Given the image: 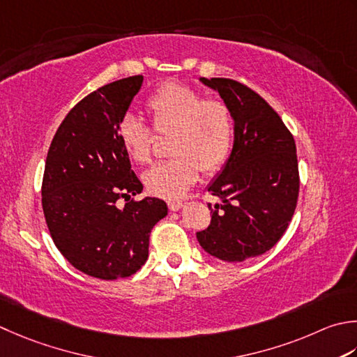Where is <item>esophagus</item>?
<instances>
[{
  "mask_svg": "<svg viewBox=\"0 0 357 357\" xmlns=\"http://www.w3.org/2000/svg\"><path fill=\"white\" fill-rule=\"evenodd\" d=\"M181 207H183V201H179V199H170L169 201V208L172 212H178Z\"/></svg>",
  "mask_w": 357,
  "mask_h": 357,
  "instance_id": "1",
  "label": "esophagus"
}]
</instances>
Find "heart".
<instances>
[{
    "mask_svg": "<svg viewBox=\"0 0 357 357\" xmlns=\"http://www.w3.org/2000/svg\"><path fill=\"white\" fill-rule=\"evenodd\" d=\"M153 130L172 135L169 155L144 173L146 190L160 198H179L197 183L199 169L213 173L226 162L234 139V116L226 102L204 99L199 91L176 82L162 83L145 102ZM125 153L136 164L151 159L153 135L136 116L117 125Z\"/></svg>",
    "mask_w": 357,
    "mask_h": 357,
    "instance_id": "1",
    "label": "heart"
}]
</instances>
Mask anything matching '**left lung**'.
Returning <instances> with one entry per match:
<instances>
[{
	"mask_svg": "<svg viewBox=\"0 0 357 357\" xmlns=\"http://www.w3.org/2000/svg\"><path fill=\"white\" fill-rule=\"evenodd\" d=\"M201 83L220 94L234 116V146L207 192L221 198L208 208L211 226L197 234L201 248L238 263L275 246L288 229L298 197L296 142L269 103L230 79Z\"/></svg>",
	"mask_w": 357,
	"mask_h": 357,
	"instance_id": "1",
	"label": "left lung"
}]
</instances>
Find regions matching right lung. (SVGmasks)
<instances>
[{
    "label": "right lung",
    "instance_id": "add662e5",
    "mask_svg": "<svg viewBox=\"0 0 357 357\" xmlns=\"http://www.w3.org/2000/svg\"><path fill=\"white\" fill-rule=\"evenodd\" d=\"M144 77L116 80L69 111L46 158L41 204L55 246L75 269L102 280L130 277L149 258L153 226L169 212L159 198L130 201L142 192L117 125ZM128 201L119 208L116 201Z\"/></svg>",
    "mask_w": 357,
    "mask_h": 357
}]
</instances>
